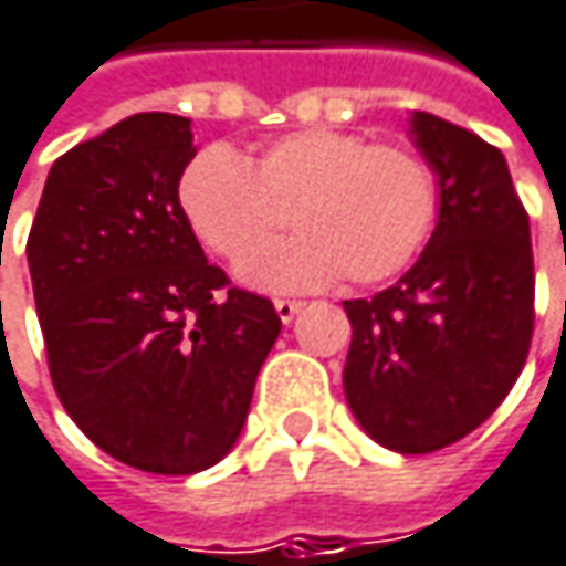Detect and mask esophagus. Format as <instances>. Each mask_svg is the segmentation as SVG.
Segmentation results:
<instances>
[{
    "label": "esophagus",
    "mask_w": 566,
    "mask_h": 566,
    "mask_svg": "<svg viewBox=\"0 0 566 566\" xmlns=\"http://www.w3.org/2000/svg\"><path fill=\"white\" fill-rule=\"evenodd\" d=\"M304 311V304L301 301H275V314H279V319L282 323H291L294 316Z\"/></svg>",
    "instance_id": "34e87169"
}]
</instances>
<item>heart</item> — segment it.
Wrapping results in <instances>:
<instances>
[{
	"mask_svg": "<svg viewBox=\"0 0 566 566\" xmlns=\"http://www.w3.org/2000/svg\"><path fill=\"white\" fill-rule=\"evenodd\" d=\"M179 205L195 237L227 262L268 245L291 213L302 233L240 275L262 291H311L339 275L378 284L403 272L432 233L439 191L419 153L311 127L272 140L252 163L227 147L195 153Z\"/></svg>",
	"mask_w": 566,
	"mask_h": 566,
	"instance_id": "b5f03b06",
	"label": "heart"
}]
</instances>
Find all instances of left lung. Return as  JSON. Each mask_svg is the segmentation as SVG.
I'll return each instance as SVG.
<instances>
[{
  "instance_id": "8db88e82",
  "label": "left lung",
  "mask_w": 566,
  "mask_h": 566,
  "mask_svg": "<svg viewBox=\"0 0 566 566\" xmlns=\"http://www.w3.org/2000/svg\"><path fill=\"white\" fill-rule=\"evenodd\" d=\"M413 147L439 185V220L416 265L371 301H346L349 410L384 449L439 451L513 390L535 323L528 214L503 153L413 112Z\"/></svg>"
}]
</instances>
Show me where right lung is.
Instances as JSON below:
<instances>
[{
    "instance_id": "right-lung-1",
    "label": "right lung",
    "mask_w": 566,
    "mask_h": 566,
    "mask_svg": "<svg viewBox=\"0 0 566 566\" xmlns=\"http://www.w3.org/2000/svg\"><path fill=\"white\" fill-rule=\"evenodd\" d=\"M191 120L144 112L63 153L28 269L63 410L112 458L198 474L237 446L282 319L227 287L179 205Z\"/></svg>"
}]
</instances>
